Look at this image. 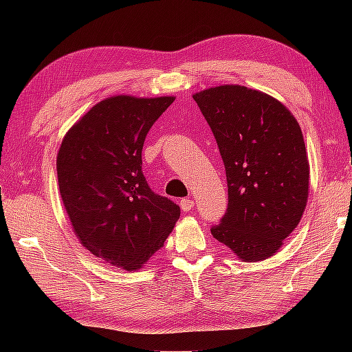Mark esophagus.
<instances>
[{"label": "esophagus", "instance_id": "obj_1", "mask_svg": "<svg viewBox=\"0 0 352 352\" xmlns=\"http://www.w3.org/2000/svg\"><path fill=\"white\" fill-rule=\"evenodd\" d=\"M192 208H194V201H192L190 199H182L181 200V210L182 211H186V213H187V211H190Z\"/></svg>", "mask_w": 352, "mask_h": 352}]
</instances>
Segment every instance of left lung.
<instances>
[{
    "instance_id": "1",
    "label": "left lung",
    "mask_w": 352,
    "mask_h": 352,
    "mask_svg": "<svg viewBox=\"0 0 352 352\" xmlns=\"http://www.w3.org/2000/svg\"><path fill=\"white\" fill-rule=\"evenodd\" d=\"M223 157L229 204L211 234L239 259L280 250L309 195V160L300 124L272 96L240 85L194 94Z\"/></svg>"
}]
</instances>
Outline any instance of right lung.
<instances>
[{"label": "right lung", "mask_w": 352, "mask_h": 352, "mask_svg": "<svg viewBox=\"0 0 352 352\" xmlns=\"http://www.w3.org/2000/svg\"><path fill=\"white\" fill-rule=\"evenodd\" d=\"M173 96H112L65 133L57 179L72 229L96 258L138 271L175 229L181 208L153 194L142 175V146Z\"/></svg>", "instance_id": "add662e5"}]
</instances>
